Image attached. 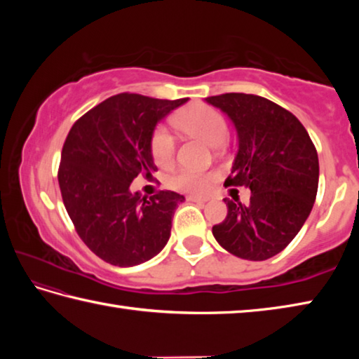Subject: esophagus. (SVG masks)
I'll list each match as a JSON object with an SVG mask.
<instances>
[{"label":"esophagus","mask_w":359,"mask_h":359,"mask_svg":"<svg viewBox=\"0 0 359 359\" xmlns=\"http://www.w3.org/2000/svg\"><path fill=\"white\" fill-rule=\"evenodd\" d=\"M188 201H194V203H205L208 198H201V196H188Z\"/></svg>","instance_id":"esophagus-1"}]
</instances>
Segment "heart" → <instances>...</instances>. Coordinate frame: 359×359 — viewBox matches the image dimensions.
<instances>
[{
  "instance_id": "1",
  "label": "heart",
  "mask_w": 359,
  "mask_h": 359,
  "mask_svg": "<svg viewBox=\"0 0 359 359\" xmlns=\"http://www.w3.org/2000/svg\"><path fill=\"white\" fill-rule=\"evenodd\" d=\"M175 126L188 135L198 136L212 145L222 144L228 137V125L223 114L215 107L194 102L175 115ZM150 154L158 166L171 165L175 156V141L165 126H156L150 136ZM215 172L180 168L168 179V185L175 191L204 194L210 188Z\"/></svg>"
}]
</instances>
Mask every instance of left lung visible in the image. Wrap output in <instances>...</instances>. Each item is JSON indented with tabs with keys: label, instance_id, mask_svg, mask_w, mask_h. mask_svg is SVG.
<instances>
[{
	"label": "left lung",
	"instance_id": "1",
	"mask_svg": "<svg viewBox=\"0 0 359 359\" xmlns=\"http://www.w3.org/2000/svg\"><path fill=\"white\" fill-rule=\"evenodd\" d=\"M208 102L233 120L239 150L224 187H248L250 203L224 198L226 218L214 238L236 257L263 261L280 253L313 208L318 190V155L293 114L258 95L224 93Z\"/></svg>",
	"mask_w": 359,
	"mask_h": 359
}]
</instances>
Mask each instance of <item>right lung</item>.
<instances>
[{"instance_id": "1", "label": "right lung", "mask_w": 359, "mask_h": 359, "mask_svg": "<svg viewBox=\"0 0 359 359\" xmlns=\"http://www.w3.org/2000/svg\"><path fill=\"white\" fill-rule=\"evenodd\" d=\"M187 101L114 95L76 120L66 136L58 168L63 204L79 238L109 264H141L171 236L174 210L185 198L169 190L142 198L130 185L151 179V131Z\"/></svg>"}]
</instances>
